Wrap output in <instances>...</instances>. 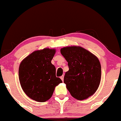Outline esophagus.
<instances>
[{"label":"esophagus","instance_id":"34e87169","mask_svg":"<svg viewBox=\"0 0 121 121\" xmlns=\"http://www.w3.org/2000/svg\"><path fill=\"white\" fill-rule=\"evenodd\" d=\"M64 76H61V77H60V78L61 79V80L62 81H64Z\"/></svg>","mask_w":121,"mask_h":121}]
</instances>
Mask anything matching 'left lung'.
<instances>
[{
	"label": "left lung",
	"instance_id": "left-lung-1",
	"mask_svg": "<svg viewBox=\"0 0 121 121\" xmlns=\"http://www.w3.org/2000/svg\"><path fill=\"white\" fill-rule=\"evenodd\" d=\"M60 52L69 66L64 82L72 96L83 100L92 95L101 81V66L98 58L78 46L64 47Z\"/></svg>",
	"mask_w": 121,
	"mask_h": 121
}]
</instances>
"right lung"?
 <instances>
[{"instance_id":"right-lung-1","label":"right lung","mask_w":121,"mask_h":121,"mask_svg":"<svg viewBox=\"0 0 121 121\" xmlns=\"http://www.w3.org/2000/svg\"><path fill=\"white\" fill-rule=\"evenodd\" d=\"M56 49L44 48L34 51L21 62L19 68V81L28 97L37 102L51 98L55 87L62 82L56 77V68L51 61Z\"/></svg>"}]
</instances>
